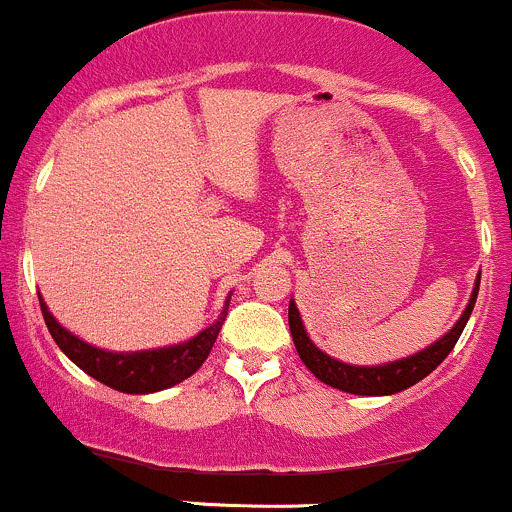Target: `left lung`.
I'll return each mask as SVG.
<instances>
[{
  "mask_svg": "<svg viewBox=\"0 0 512 512\" xmlns=\"http://www.w3.org/2000/svg\"><path fill=\"white\" fill-rule=\"evenodd\" d=\"M479 283H481V273L474 283L467 309H464L457 324L452 326L440 341H435L433 346L418 350L416 355L396 360V363L363 367V365H348V363H341V360L331 358V355H326L324 350L314 346L312 338H309L307 331H304L302 317L300 312H297L295 302L290 300L287 321H290L292 341H295L297 353H300L302 363L309 367V372H312L317 380L329 384L333 389H341V392L360 394V396H387V394L404 392V389H409L416 382H421L423 377H428L430 372H433L435 367L450 355V350L455 348L457 338L462 336L464 326H467L469 317H472L476 295H479Z\"/></svg>",
  "mask_w": 512,
  "mask_h": 512,
  "instance_id": "obj_1",
  "label": "left lung"
}]
</instances>
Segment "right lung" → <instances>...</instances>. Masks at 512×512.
Returning a JSON list of instances; mask_svg holds the SVG:
<instances>
[{"label":"right lung","mask_w":512,"mask_h":512,"mask_svg":"<svg viewBox=\"0 0 512 512\" xmlns=\"http://www.w3.org/2000/svg\"><path fill=\"white\" fill-rule=\"evenodd\" d=\"M40 312H43L45 326H48L50 336L60 346L62 353L72 360L74 365L82 367L89 377L106 384V387L116 389L125 394H152L162 392V389L174 387L183 380L198 372V367L205 363L210 355L212 343L217 341L222 324H225L229 297L225 309L208 329H203L191 341L179 343V346L169 348H152V350H137V353H111V350H101L96 346L77 338L57 319L48 312V304L38 295Z\"/></svg>","instance_id":"obj_1"}]
</instances>
